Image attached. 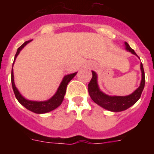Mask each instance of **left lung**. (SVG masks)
Segmentation results:
<instances>
[{"label": "left lung", "instance_id": "8db88e82", "mask_svg": "<svg viewBox=\"0 0 154 154\" xmlns=\"http://www.w3.org/2000/svg\"><path fill=\"white\" fill-rule=\"evenodd\" d=\"M124 45L125 49L126 51H130L133 55H135L137 56L134 50L132 49L130 45H128L127 42H125ZM140 70L141 73H142L141 74L142 78H141L140 86L133 93L125 96H109L107 94L104 93L103 91H101V89H99V85H98L97 74H96V72L92 71V78L89 85H88V90H89V93L91 99L93 100L94 103L99 105V106L103 107L105 109L111 111V112H122V111L127 109L138 101L144 89L145 74H144V70L142 63H140Z\"/></svg>", "mask_w": 154, "mask_h": 154}]
</instances>
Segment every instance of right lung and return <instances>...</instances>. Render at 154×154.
<instances>
[{
    "mask_svg": "<svg viewBox=\"0 0 154 154\" xmlns=\"http://www.w3.org/2000/svg\"><path fill=\"white\" fill-rule=\"evenodd\" d=\"M31 41H28L25 42L22 45L17 48L16 55L14 56V60L13 65L15 62V59L17 58V55H19V53L21 50L24 48V46H26ZM13 65H12V70H11V83H12V88H13V91L14 92L16 99H17V101L22 105L23 106H24L27 109L30 110L31 112H35V113L38 114H42L46 113V112H51L52 110L58 108L61 104H62V101L64 99V96H65V92H66V88L69 84V82L74 78L77 72L72 73V74L66 75L63 77L62 82H61L59 87L57 89L56 92L52 97L50 98L49 99L45 100V101H33V100H29L24 97V96L20 93L18 89H17V87L15 86V83H14V71H13Z\"/></svg>",
    "mask_w": 154,
    "mask_h": 154,
    "instance_id": "obj_1",
    "label": "right lung"
}]
</instances>
